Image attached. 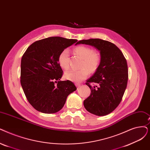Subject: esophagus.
<instances>
[{
	"mask_svg": "<svg viewBox=\"0 0 150 150\" xmlns=\"http://www.w3.org/2000/svg\"><path fill=\"white\" fill-rule=\"evenodd\" d=\"M75 85H76L78 88H79V87L81 86V84H80V83H76Z\"/></svg>",
	"mask_w": 150,
	"mask_h": 150,
	"instance_id": "esophagus-1",
	"label": "esophagus"
}]
</instances>
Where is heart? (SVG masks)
<instances>
[{
  "label": "heart",
  "mask_w": 150,
  "mask_h": 150,
  "mask_svg": "<svg viewBox=\"0 0 150 150\" xmlns=\"http://www.w3.org/2000/svg\"><path fill=\"white\" fill-rule=\"evenodd\" d=\"M75 53L83 58L80 70H70L65 72L64 77L66 79L74 82H80L84 80L91 73L94 71L99 67L101 57L96 51L87 46H78L74 48ZM58 62L64 70L69 68L70 59L69 51L67 49L62 50L58 56Z\"/></svg>",
  "instance_id": "obj_1"
}]
</instances>
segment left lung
Instances as JSON below:
<instances>
[{
  "mask_svg": "<svg viewBox=\"0 0 150 150\" xmlns=\"http://www.w3.org/2000/svg\"><path fill=\"white\" fill-rule=\"evenodd\" d=\"M86 44L100 51L99 67L86 84L91 94L84 100L87 111L97 116H105L119 105L127 87L128 68L126 58L115 44L99 38L82 40L76 44Z\"/></svg>",
  "mask_w": 150,
  "mask_h": 150,
  "instance_id": "left-lung-1",
  "label": "left lung"
}]
</instances>
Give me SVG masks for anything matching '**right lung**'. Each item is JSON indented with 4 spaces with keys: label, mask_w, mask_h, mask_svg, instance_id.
<instances>
[{
    "label": "right lung",
    "mask_w": 150,
    "mask_h": 150,
    "mask_svg": "<svg viewBox=\"0 0 150 150\" xmlns=\"http://www.w3.org/2000/svg\"><path fill=\"white\" fill-rule=\"evenodd\" d=\"M76 39L51 37L31 44L22 56L20 81L28 102L37 111L54 113L76 89L70 80L61 81L63 71L58 56Z\"/></svg>",
    "instance_id": "right-lung-1"
}]
</instances>
